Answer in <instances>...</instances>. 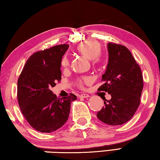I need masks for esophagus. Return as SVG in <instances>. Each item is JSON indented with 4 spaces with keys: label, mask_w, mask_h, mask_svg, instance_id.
Segmentation results:
<instances>
[{
    "label": "esophagus",
    "mask_w": 160,
    "mask_h": 160,
    "mask_svg": "<svg viewBox=\"0 0 160 160\" xmlns=\"http://www.w3.org/2000/svg\"><path fill=\"white\" fill-rule=\"evenodd\" d=\"M79 97H80V98H88V97H90V95L88 94H80Z\"/></svg>",
    "instance_id": "34e87169"
}]
</instances>
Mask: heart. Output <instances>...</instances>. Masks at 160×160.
I'll return each instance as SVG.
<instances>
[{
	"instance_id": "1",
	"label": "heart",
	"mask_w": 160,
	"mask_h": 160,
	"mask_svg": "<svg viewBox=\"0 0 160 160\" xmlns=\"http://www.w3.org/2000/svg\"><path fill=\"white\" fill-rule=\"evenodd\" d=\"M102 46L97 40L90 39L80 43L76 47V51L82 54L89 60L94 66H100L104 61V57L101 53ZM70 61L67 56H63L61 60V66L63 68H66L69 66ZM91 82V78L88 76H83L79 78L76 80L77 86L78 88L83 89L85 85H88Z\"/></svg>"
}]
</instances>
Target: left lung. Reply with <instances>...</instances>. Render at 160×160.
I'll return each instance as SVG.
<instances>
[{"mask_svg":"<svg viewBox=\"0 0 160 160\" xmlns=\"http://www.w3.org/2000/svg\"><path fill=\"white\" fill-rule=\"evenodd\" d=\"M109 62L102 75L104 84L99 91L107 92L112 98L105 99L97 116L104 123L121 125L131 119L140 104L143 88L141 69L125 46L108 44Z\"/></svg>","mask_w":160,"mask_h":160,"instance_id":"obj_1","label":"left lung"}]
</instances>
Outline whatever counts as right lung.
I'll list each match as a JSON object with an SVG mask.
<instances>
[{"label":"right lung","instance_id":"1","mask_svg":"<svg viewBox=\"0 0 160 160\" xmlns=\"http://www.w3.org/2000/svg\"><path fill=\"white\" fill-rule=\"evenodd\" d=\"M68 44L56 45L37 51L29 57L18 80V100L24 117L32 128L51 132L68 118L75 94L58 98L51 90L61 80V60Z\"/></svg>","mask_w":160,"mask_h":160}]
</instances>
